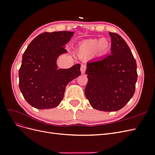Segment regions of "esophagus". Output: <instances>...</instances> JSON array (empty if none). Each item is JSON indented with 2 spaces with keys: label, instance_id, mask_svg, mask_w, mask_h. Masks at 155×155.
Masks as SVG:
<instances>
[{
  "label": "esophagus",
  "instance_id": "obj_1",
  "mask_svg": "<svg viewBox=\"0 0 155 155\" xmlns=\"http://www.w3.org/2000/svg\"><path fill=\"white\" fill-rule=\"evenodd\" d=\"M85 70H86V66L84 64H82L81 66V74H85Z\"/></svg>",
  "mask_w": 155,
  "mask_h": 155
}]
</instances>
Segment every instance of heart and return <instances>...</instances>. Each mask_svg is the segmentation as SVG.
Listing matches in <instances>:
<instances>
[{
  "label": "heart",
  "mask_w": 155,
  "mask_h": 155,
  "mask_svg": "<svg viewBox=\"0 0 155 155\" xmlns=\"http://www.w3.org/2000/svg\"><path fill=\"white\" fill-rule=\"evenodd\" d=\"M110 46V43L106 39H91L83 41L79 45V53L84 57L94 53L99 55H104L109 50Z\"/></svg>",
  "instance_id": "obj_1"
}]
</instances>
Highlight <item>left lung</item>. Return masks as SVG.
<instances>
[{
  "label": "left lung",
  "instance_id": "8db88e82",
  "mask_svg": "<svg viewBox=\"0 0 155 155\" xmlns=\"http://www.w3.org/2000/svg\"><path fill=\"white\" fill-rule=\"evenodd\" d=\"M111 52L87 63L88 82L85 96L96 110L117 111L134 95L137 81V62L127 44L120 35L109 32Z\"/></svg>",
  "mask_w": 155,
  "mask_h": 155
}]
</instances>
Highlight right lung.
Masks as SVG:
<instances>
[{
    "label": "right lung",
    "mask_w": 155,
    "mask_h": 155,
    "mask_svg": "<svg viewBox=\"0 0 155 155\" xmlns=\"http://www.w3.org/2000/svg\"><path fill=\"white\" fill-rule=\"evenodd\" d=\"M73 31L44 32L37 36L22 55L18 72L19 88L28 104L38 109H52L63 100L68 84L81 75L79 64L58 68L57 59L67 53Z\"/></svg>",
    "instance_id": "1"
}]
</instances>
